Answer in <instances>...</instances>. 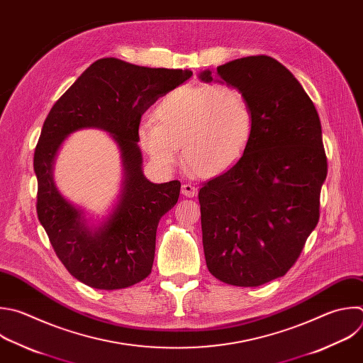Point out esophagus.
<instances>
[{
  "label": "esophagus",
  "mask_w": 363,
  "mask_h": 363,
  "mask_svg": "<svg viewBox=\"0 0 363 363\" xmlns=\"http://www.w3.org/2000/svg\"><path fill=\"white\" fill-rule=\"evenodd\" d=\"M181 192H182V195L192 198V196H195L198 194V189H196V186H194L191 184H184L182 188H181Z\"/></svg>",
  "instance_id": "1"
}]
</instances>
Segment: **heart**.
Returning a JSON list of instances; mask_svg holds the SVG:
<instances>
[{
    "label": "heart",
    "mask_w": 363,
    "mask_h": 363,
    "mask_svg": "<svg viewBox=\"0 0 363 363\" xmlns=\"http://www.w3.org/2000/svg\"><path fill=\"white\" fill-rule=\"evenodd\" d=\"M154 118L140 124L138 138L164 168L178 160V145L191 171L213 177L230 168L247 150L254 116L247 94L230 84L186 85L167 94Z\"/></svg>",
    "instance_id": "1"
}]
</instances>
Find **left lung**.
Masks as SVG:
<instances>
[{
  "label": "left lung",
  "instance_id": "1",
  "mask_svg": "<svg viewBox=\"0 0 363 363\" xmlns=\"http://www.w3.org/2000/svg\"><path fill=\"white\" fill-rule=\"evenodd\" d=\"M216 75L247 94L254 128L244 155L199 189L205 261L228 285L259 286L292 268L319 220L328 174L320 121L275 58L233 60ZM199 78L211 82L212 71Z\"/></svg>",
  "mask_w": 363,
  "mask_h": 363
}]
</instances>
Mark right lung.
<instances>
[{
    "label": "right lung",
    "mask_w": 363,
    "mask_h": 363,
    "mask_svg": "<svg viewBox=\"0 0 363 363\" xmlns=\"http://www.w3.org/2000/svg\"><path fill=\"white\" fill-rule=\"evenodd\" d=\"M192 77L189 69L148 68L101 58L54 104L34 152L37 213L67 271L95 289H123L145 279L155 257L157 228L178 201L181 182L154 184L143 172L138 128L143 113ZM82 128H99L118 144L125 167L123 191L113 213L91 228L52 178L63 140Z\"/></svg>",
    "instance_id": "add662e5"
}]
</instances>
